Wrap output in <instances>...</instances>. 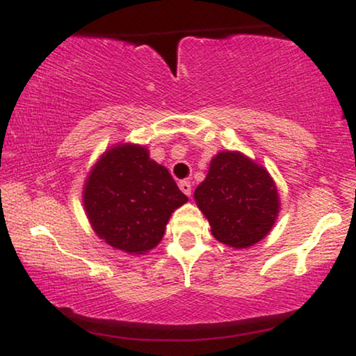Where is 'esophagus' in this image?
<instances>
[{
    "instance_id": "obj_1",
    "label": "esophagus",
    "mask_w": 356,
    "mask_h": 356,
    "mask_svg": "<svg viewBox=\"0 0 356 356\" xmlns=\"http://www.w3.org/2000/svg\"><path fill=\"white\" fill-rule=\"evenodd\" d=\"M178 186H179V189H181L184 194H186V196H191V191H193L191 183H189V181H179Z\"/></svg>"
}]
</instances>
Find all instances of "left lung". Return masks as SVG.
Wrapping results in <instances>:
<instances>
[{"instance_id": "1", "label": "left lung", "mask_w": 356, "mask_h": 356, "mask_svg": "<svg viewBox=\"0 0 356 356\" xmlns=\"http://www.w3.org/2000/svg\"><path fill=\"white\" fill-rule=\"evenodd\" d=\"M216 240L236 248L261 241L279 213V194L267 170L240 152H220L194 191Z\"/></svg>"}]
</instances>
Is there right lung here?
Returning <instances> with one entry per match:
<instances>
[{
  "instance_id": "1",
  "label": "right lung",
  "mask_w": 356,
  "mask_h": 356,
  "mask_svg": "<svg viewBox=\"0 0 356 356\" xmlns=\"http://www.w3.org/2000/svg\"><path fill=\"white\" fill-rule=\"evenodd\" d=\"M186 201L168 170L133 144L105 152L84 188V207L97 235L133 254L157 246L172 212Z\"/></svg>"
}]
</instances>
